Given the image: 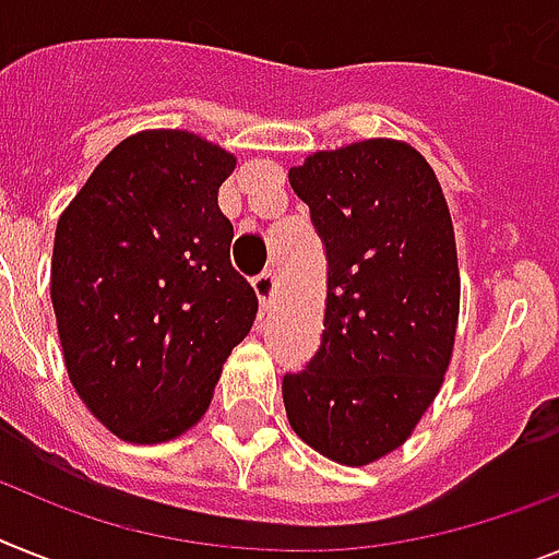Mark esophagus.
Returning <instances> with one entry per match:
<instances>
[{
	"label": "esophagus",
	"mask_w": 559,
	"mask_h": 559,
	"mask_svg": "<svg viewBox=\"0 0 559 559\" xmlns=\"http://www.w3.org/2000/svg\"><path fill=\"white\" fill-rule=\"evenodd\" d=\"M253 290H257V299H260L262 308L271 306V299H274V290H276V276L271 271H262L260 276H253L251 280Z\"/></svg>",
	"instance_id": "obj_1"
}]
</instances>
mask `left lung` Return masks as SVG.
Returning a JSON list of instances; mask_svg holds the SVG:
<instances>
[{
    "instance_id": "8db88e82",
    "label": "left lung",
    "mask_w": 559,
    "mask_h": 559,
    "mask_svg": "<svg viewBox=\"0 0 559 559\" xmlns=\"http://www.w3.org/2000/svg\"><path fill=\"white\" fill-rule=\"evenodd\" d=\"M329 257L325 331L285 373L294 435L340 465L400 449L440 394L460 317L454 225L435 168L400 140L317 151L288 170Z\"/></svg>"
}]
</instances>
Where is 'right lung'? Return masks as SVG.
Segmentation results:
<instances>
[{
  "label": "right lung",
  "instance_id": "1",
  "mask_svg": "<svg viewBox=\"0 0 559 559\" xmlns=\"http://www.w3.org/2000/svg\"><path fill=\"white\" fill-rule=\"evenodd\" d=\"M237 156L140 131L96 165L53 237L50 302L71 385L110 435L154 445L207 412L257 294L230 265L216 193Z\"/></svg>",
  "mask_w": 559,
  "mask_h": 559
}]
</instances>
